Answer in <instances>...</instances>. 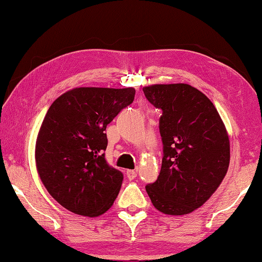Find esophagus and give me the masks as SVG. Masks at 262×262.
<instances>
[{"mask_svg":"<svg viewBox=\"0 0 262 262\" xmlns=\"http://www.w3.org/2000/svg\"><path fill=\"white\" fill-rule=\"evenodd\" d=\"M126 177L128 180H134V179L137 177V171L134 169H128V170H126Z\"/></svg>","mask_w":262,"mask_h":262,"instance_id":"34e87169","label":"esophagus"}]
</instances>
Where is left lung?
<instances>
[{"label":"left lung","instance_id":"left-lung-1","mask_svg":"<svg viewBox=\"0 0 262 262\" xmlns=\"http://www.w3.org/2000/svg\"><path fill=\"white\" fill-rule=\"evenodd\" d=\"M143 92L162 110V167L145 187L155 209L182 216L204 205L227 175L230 141L212 101L187 83L150 84Z\"/></svg>","mask_w":262,"mask_h":262}]
</instances>
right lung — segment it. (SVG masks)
I'll return each instance as SVG.
<instances>
[{
	"instance_id": "add662e5",
	"label": "right lung",
	"mask_w": 262,
	"mask_h": 262,
	"mask_svg": "<svg viewBox=\"0 0 262 262\" xmlns=\"http://www.w3.org/2000/svg\"><path fill=\"white\" fill-rule=\"evenodd\" d=\"M135 88L77 87L50 106L35 142V167L50 195L70 212L101 216L119 194L123 174L110 167L106 126L135 99Z\"/></svg>"
}]
</instances>
